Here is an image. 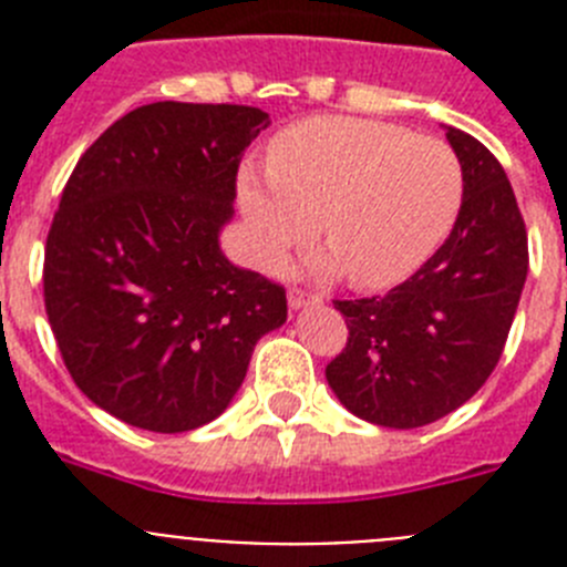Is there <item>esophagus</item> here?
Instances as JSON below:
<instances>
[{
  "label": "esophagus",
  "instance_id": "1",
  "mask_svg": "<svg viewBox=\"0 0 567 567\" xmlns=\"http://www.w3.org/2000/svg\"><path fill=\"white\" fill-rule=\"evenodd\" d=\"M287 300H289V309H300V307H309V303H320V295L309 292V289L303 287H289Z\"/></svg>",
  "mask_w": 567,
  "mask_h": 567
}]
</instances>
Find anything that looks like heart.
Returning <instances> with one entry per match:
<instances>
[{
    "label": "heart",
    "mask_w": 567,
    "mask_h": 567,
    "mask_svg": "<svg viewBox=\"0 0 567 567\" xmlns=\"http://www.w3.org/2000/svg\"><path fill=\"white\" fill-rule=\"evenodd\" d=\"M463 189V164L443 138L318 115L275 138L269 175H240L238 202L264 267L309 244L320 218L349 284L389 289L449 238Z\"/></svg>",
    "instance_id": "b5f03b06"
}]
</instances>
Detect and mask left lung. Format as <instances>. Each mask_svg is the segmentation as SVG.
<instances>
[{"label":"left lung","instance_id":"8db88e82","mask_svg":"<svg viewBox=\"0 0 567 567\" xmlns=\"http://www.w3.org/2000/svg\"><path fill=\"white\" fill-rule=\"evenodd\" d=\"M463 207L423 267L378 298L334 300L343 352L327 365L340 403L360 420L417 429L452 414L494 372L528 275V233L503 164L457 127Z\"/></svg>","mask_w":567,"mask_h":567}]
</instances>
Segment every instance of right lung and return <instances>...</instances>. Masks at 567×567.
<instances>
[{
    "label": "right lung",
    "mask_w": 567,
    "mask_h": 567,
    "mask_svg": "<svg viewBox=\"0 0 567 567\" xmlns=\"http://www.w3.org/2000/svg\"><path fill=\"white\" fill-rule=\"evenodd\" d=\"M267 124L244 104H144L64 184L44 247L50 329L73 383L135 429L218 417L260 334L287 320V289L218 247L240 155Z\"/></svg>",
    "instance_id": "add662e5"
}]
</instances>
